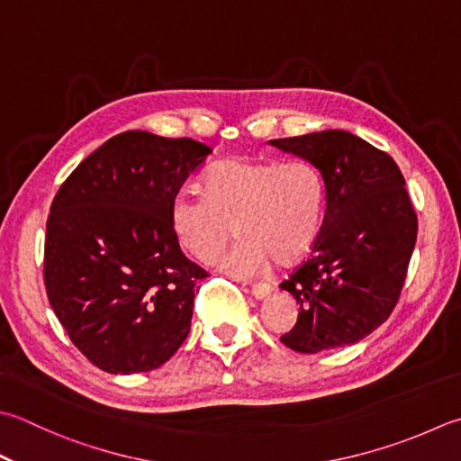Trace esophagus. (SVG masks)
<instances>
[{"mask_svg":"<svg viewBox=\"0 0 461 461\" xmlns=\"http://www.w3.org/2000/svg\"><path fill=\"white\" fill-rule=\"evenodd\" d=\"M251 294H254L258 300H266V297H269V294H272V285L264 284V282L254 284L251 285Z\"/></svg>","mask_w":461,"mask_h":461,"instance_id":"1","label":"esophagus"}]
</instances>
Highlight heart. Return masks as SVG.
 <instances>
[{"label":"heart","instance_id":"obj_1","mask_svg":"<svg viewBox=\"0 0 461 461\" xmlns=\"http://www.w3.org/2000/svg\"><path fill=\"white\" fill-rule=\"evenodd\" d=\"M323 210L326 182L310 161L231 159L207 171L202 195L176 194L169 225L179 246L202 264H213L236 230L240 241L221 267L254 276L272 261L295 264L318 238Z\"/></svg>","mask_w":461,"mask_h":461}]
</instances>
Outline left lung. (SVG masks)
Listing matches in <instances>:
<instances>
[{
  "label": "left lung",
  "instance_id": "8db88e82",
  "mask_svg": "<svg viewBox=\"0 0 461 461\" xmlns=\"http://www.w3.org/2000/svg\"><path fill=\"white\" fill-rule=\"evenodd\" d=\"M308 159L326 182V215L312 256L282 282L300 303L282 344L302 354L369 336L400 300L418 238V215L398 164L344 130L272 140Z\"/></svg>",
  "mask_w": 461,
  "mask_h": 461
}]
</instances>
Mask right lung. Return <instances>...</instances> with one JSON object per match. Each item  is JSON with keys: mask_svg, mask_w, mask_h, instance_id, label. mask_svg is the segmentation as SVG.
Instances as JSON below:
<instances>
[{"mask_svg": "<svg viewBox=\"0 0 461 461\" xmlns=\"http://www.w3.org/2000/svg\"><path fill=\"white\" fill-rule=\"evenodd\" d=\"M210 153L189 138L123 131L53 197L45 292L74 346L107 374L156 369L187 338L207 272L179 249L169 205Z\"/></svg>", "mask_w": 461, "mask_h": 461, "instance_id": "obj_1", "label": "right lung"}]
</instances>
